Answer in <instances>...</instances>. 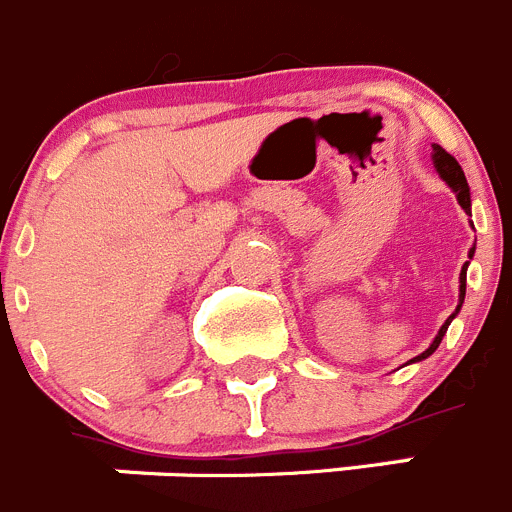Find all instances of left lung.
Instances as JSON below:
<instances>
[{
    "mask_svg": "<svg viewBox=\"0 0 512 512\" xmlns=\"http://www.w3.org/2000/svg\"><path fill=\"white\" fill-rule=\"evenodd\" d=\"M431 162H434V170H437V175L442 177V180L447 182L449 190H452L454 195H457V203L462 205L464 213L472 215L470 185H467V177H464V172H462V167H459L457 159H454L452 154L444 152V149L439 147V144H434V149H431ZM467 256H470V259H472V256H475V246L470 248V253H467ZM467 266H470V261H467V264L462 266V274H459V304H457V309H454V312L449 314V320L444 322L442 327H439L437 337H434V342H431L429 348H426L421 355H416L414 360H409V363H421V360H424V358H429V355L439 348V342H442V337L447 335V327L452 325V320L459 314V309H462L464 292H467Z\"/></svg>",
    "mask_w": 512,
    "mask_h": 512,
    "instance_id": "1",
    "label": "left lung"
}]
</instances>
